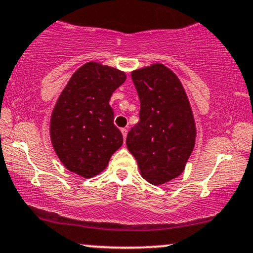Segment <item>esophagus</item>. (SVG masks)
I'll use <instances>...</instances> for the list:
<instances>
[{"mask_svg":"<svg viewBox=\"0 0 253 253\" xmlns=\"http://www.w3.org/2000/svg\"><path fill=\"white\" fill-rule=\"evenodd\" d=\"M121 133H123L124 139H126V136H127V128H121Z\"/></svg>","mask_w":253,"mask_h":253,"instance_id":"1","label":"esophagus"}]
</instances>
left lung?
<instances>
[{
  "label": "left lung",
  "instance_id": "8db88e82",
  "mask_svg": "<svg viewBox=\"0 0 253 253\" xmlns=\"http://www.w3.org/2000/svg\"><path fill=\"white\" fill-rule=\"evenodd\" d=\"M130 76L140 112L138 124L127 134V149L147 182L163 184L181 175L193 152V112L179 80L163 64L139 69Z\"/></svg>",
  "mask_w": 253,
  "mask_h": 253
}]
</instances>
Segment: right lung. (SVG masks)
<instances>
[{
	"instance_id": "1",
	"label": "right lung",
	"mask_w": 253,
	"mask_h": 253,
	"mask_svg": "<svg viewBox=\"0 0 253 253\" xmlns=\"http://www.w3.org/2000/svg\"><path fill=\"white\" fill-rule=\"evenodd\" d=\"M125 72L86 63L72 75L51 117V140L58 158L71 172L90 178L106 169L124 143L109 106Z\"/></svg>"
}]
</instances>
